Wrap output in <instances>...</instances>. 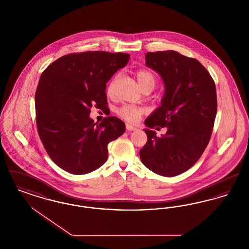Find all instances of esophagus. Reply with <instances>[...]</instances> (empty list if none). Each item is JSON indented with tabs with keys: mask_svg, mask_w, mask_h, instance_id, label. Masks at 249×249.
Here are the masks:
<instances>
[{
	"mask_svg": "<svg viewBox=\"0 0 249 249\" xmlns=\"http://www.w3.org/2000/svg\"><path fill=\"white\" fill-rule=\"evenodd\" d=\"M126 129L129 130V131H132V130H137V128H135L134 126L130 125V124H129V123H127V124H126Z\"/></svg>",
	"mask_w": 249,
	"mask_h": 249,
	"instance_id": "34e87169",
	"label": "esophagus"
}]
</instances>
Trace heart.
<instances>
[{
  "label": "heart",
  "instance_id": "b5f03b06",
  "mask_svg": "<svg viewBox=\"0 0 249 249\" xmlns=\"http://www.w3.org/2000/svg\"><path fill=\"white\" fill-rule=\"evenodd\" d=\"M135 76H136V79L142 90L145 89H153L155 85L157 83V78H156L154 72L148 69H145V68H141V69L136 70ZM117 80H118V76H115L110 80V82L107 85V93L109 97H112L115 93ZM142 113H143V110L142 108L134 107V106H123V107H119V109L117 110V114L121 119L130 122V123H134V122L138 121V119H140V117L142 116Z\"/></svg>",
  "mask_w": 249,
  "mask_h": 249
}]
</instances>
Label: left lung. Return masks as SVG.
Returning <instances> with one entry per match:
<instances>
[{"instance_id": "1", "label": "left lung", "mask_w": 249, "mask_h": 249, "mask_svg": "<svg viewBox=\"0 0 249 249\" xmlns=\"http://www.w3.org/2000/svg\"><path fill=\"white\" fill-rule=\"evenodd\" d=\"M145 59L161 76L165 93L161 107L144 121L149 129L144 130L147 141L140 159L155 174L176 177L198 161L210 141L217 110L215 85L199 60L177 51L147 52ZM155 126L168 130L158 138L151 130Z\"/></svg>"}]
</instances>
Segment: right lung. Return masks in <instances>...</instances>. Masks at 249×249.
Returning a JSON list of instances; mask_svg holds the SVG:
<instances>
[{
	"label": "right lung",
	"instance_id": "obj_1",
	"mask_svg": "<svg viewBox=\"0 0 249 249\" xmlns=\"http://www.w3.org/2000/svg\"><path fill=\"white\" fill-rule=\"evenodd\" d=\"M130 59L127 53L87 51L56 59L42 72L36 92V126L50 159L72 175H85L107 160V144L125 123L89 119L90 108L107 106V83Z\"/></svg>",
	"mask_w": 249,
	"mask_h": 249
}]
</instances>
